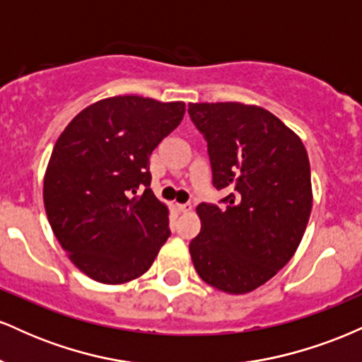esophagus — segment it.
<instances>
[{"mask_svg":"<svg viewBox=\"0 0 362 362\" xmlns=\"http://www.w3.org/2000/svg\"><path fill=\"white\" fill-rule=\"evenodd\" d=\"M175 207H177V211H180V213H187V211L192 209V206L190 204H175Z\"/></svg>","mask_w":362,"mask_h":362,"instance_id":"1","label":"esophagus"}]
</instances>
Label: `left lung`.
I'll return each instance as SVG.
<instances>
[{"label": "left lung", "instance_id": "obj_1", "mask_svg": "<svg viewBox=\"0 0 362 362\" xmlns=\"http://www.w3.org/2000/svg\"><path fill=\"white\" fill-rule=\"evenodd\" d=\"M207 141L213 184L226 207L199 204L190 257L201 279L245 294L272 279L300 247L313 192L303 141L269 110L240 102L189 103Z\"/></svg>", "mask_w": 362, "mask_h": 362}]
</instances>
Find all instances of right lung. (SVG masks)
<instances>
[{"label":"right lung","instance_id":"add662e5","mask_svg":"<svg viewBox=\"0 0 362 362\" xmlns=\"http://www.w3.org/2000/svg\"><path fill=\"white\" fill-rule=\"evenodd\" d=\"M184 114V102L103 98L83 109L54 144L45 214L69 260L93 281L124 284L143 276L167 242L168 207L149 189V155Z\"/></svg>","mask_w":362,"mask_h":362}]
</instances>
